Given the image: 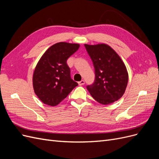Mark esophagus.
Wrapping results in <instances>:
<instances>
[{"label": "esophagus", "instance_id": "1", "mask_svg": "<svg viewBox=\"0 0 159 159\" xmlns=\"http://www.w3.org/2000/svg\"><path fill=\"white\" fill-rule=\"evenodd\" d=\"M78 84H79V85H84L85 84V81L84 80H81V81H79Z\"/></svg>", "mask_w": 159, "mask_h": 159}]
</instances>
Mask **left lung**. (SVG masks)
<instances>
[{"instance_id":"8db88e82","label":"left lung","mask_w":159,"mask_h":159,"mask_svg":"<svg viewBox=\"0 0 159 159\" xmlns=\"http://www.w3.org/2000/svg\"><path fill=\"white\" fill-rule=\"evenodd\" d=\"M92 60L95 79L87 89L98 102L108 105L121 98L125 91L129 75L120 56L111 47L105 44H84Z\"/></svg>"}]
</instances>
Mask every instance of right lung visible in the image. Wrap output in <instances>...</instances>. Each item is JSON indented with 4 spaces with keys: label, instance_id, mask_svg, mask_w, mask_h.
<instances>
[{
    "label": "right lung",
    "instance_id": "1",
    "mask_svg": "<svg viewBox=\"0 0 159 159\" xmlns=\"http://www.w3.org/2000/svg\"><path fill=\"white\" fill-rule=\"evenodd\" d=\"M79 48V44L58 42L40 57L34 71L32 84L34 93L42 103L56 106L78 85L71 78L67 60Z\"/></svg>",
    "mask_w": 159,
    "mask_h": 159
}]
</instances>
